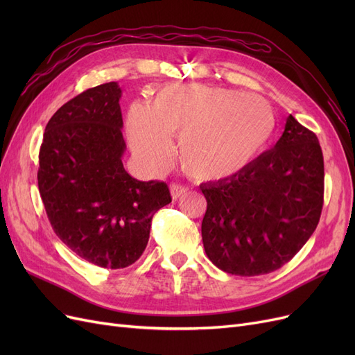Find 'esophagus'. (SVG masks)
Instances as JSON below:
<instances>
[{"label":"esophagus","mask_w":355,"mask_h":355,"mask_svg":"<svg viewBox=\"0 0 355 355\" xmlns=\"http://www.w3.org/2000/svg\"><path fill=\"white\" fill-rule=\"evenodd\" d=\"M170 192H171V198L178 200V198H180L182 196L187 194L188 188H187V187H182V185H178V184H171V185H170Z\"/></svg>","instance_id":"1"}]
</instances>
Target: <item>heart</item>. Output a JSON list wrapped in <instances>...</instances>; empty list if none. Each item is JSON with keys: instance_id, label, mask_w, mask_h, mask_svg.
Returning <instances> with one entry per match:
<instances>
[{"instance_id": "obj_1", "label": "heart", "mask_w": 355, "mask_h": 355, "mask_svg": "<svg viewBox=\"0 0 355 355\" xmlns=\"http://www.w3.org/2000/svg\"><path fill=\"white\" fill-rule=\"evenodd\" d=\"M125 125L135 155L149 171L168 166L170 137L179 136L182 168L200 180H219L240 173L263 151L275 115L261 96L184 83L159 89L149 106L132 105Z\"/></svg>"}]
</instances>
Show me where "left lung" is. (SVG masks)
Here are the masks:
<instances>
[{"instance_id":"obj_1","label":"left lung","mask_w":355,"mask_h":355,"mask_svg":"<svg viewBox=\"0 0 355 355\" xmlns=\"http://www.w3.org/2000/svg\"><path fill=\"white\" fill-rule=\"evenodd\" d=\"M200 189L207 200L201 235L209 259L232 275L270 274L302 249L318 225L324 194L318 139L288 115L272 149Z\"/></svg>"}]
</instances>
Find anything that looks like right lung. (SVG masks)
Here are the masks:
<instances>
[{
  "instance_id": "add662e5",
  "label": "right lung",
  "mask_w": 355,
  "mask_h": 355,
  "mask_svg": "<svg viewBox=\"0 0 355 355\" xmlns=\"http://www.w3.org/2000/svg\"><path fill=\"white\" fill-rule=\"evenodd\" d=\"M118 83L83 92L55 112L40 149L38 189L53 231L83 259L120 270L142 256L167 184L132 178Z\"/></svg>"
}]
</instances>
